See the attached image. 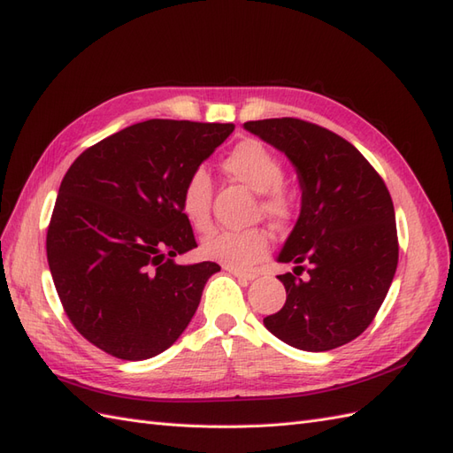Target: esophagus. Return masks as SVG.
Segmentation results:
<instances>
[{
	"instance_id": "34e87169",
	"label": "esophagus",
	"mask_w": 453,
	"mask_h": 453,
	"mask_svg": "<svg viewBox=\"0 0 453 453\" xmlns=\"http://www.w3.org/2000/svg\"><path fill=\"white\" fill-rule=\"evenodd\" d=\"M230 274H234L236 279H242V280H253V279H257V273H248V271H240V269H233V267H225Z\"/></svg>"
}]
</instances>
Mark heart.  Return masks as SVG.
<instances>
[{
	"label": "heart",
	"instance_id": "heart-1",
	"mask_svg": "<svg viewBox=\"0 0 453 453\" xmlns=\"http://www.w3.org/2000/svg\"><path fill=\"white\" fill-rule=\"evenodd\" d=\"M223 169L250 190L261 194L259 209L273 220H286L292 213V196L284 188V163L271 148L259 140H244L230 150ZM211 176L207 171H194L180 194V209L190 225L197 230L209 226L211 211ZM269 236L253 226L246 230H213L202 240V253L233 269H244L265 256Z\"/></svg>",
	"mask_w": 453,
	"mask_h": 453
}]
</instances>
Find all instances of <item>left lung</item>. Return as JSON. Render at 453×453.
Returning <instances> with one entry per match:
<instances>
[{
  "instance_id": "1",
  "label": "left lung",
  "mask_w": 453,
  "mask_h": 453,
  "mask_svg": "<svg viewBox=\"0 0 453 453\" xmlns=\"http://www.w3.org/2000/svg\"><path fill=\"white\" fill-rule=\"evenodd\" d=\"M244 128L288 157L302 190L300 217L277 257L296 265L279 277L286 303L263 325L303 351L344 346L372 323L398 267L390 192L349 142L323 127L284 117Z\"/></svg>"
}]
</instances>
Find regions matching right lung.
<instances>
[{"mask_svg": "<svg viewBox=\"0 0 453 453\" xmlns=\"http://www.w3.org/2000/svg\"><path fill=\"white\" fill-rule=\"evenodd\" d=\"M233 130L143 120L88 148L65 174L46 238L50 271L74 328L105 354L156 357L192 321L220 267L173 261L197 248L180 194Z\"/></svg>", "mask_w": 453, "mask_h": 453, "instance_id": "1", "label": "right lung"}]
</instances>
